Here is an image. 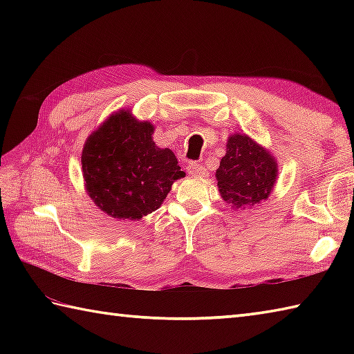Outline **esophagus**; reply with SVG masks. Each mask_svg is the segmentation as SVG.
<instances>
[{"mask_svg": "<svg viewBox=\"0 0 354 354\" xmlns=\"http://www.w3.org/2000/svg\"><path fill=\"white\" fill-rule=\"evenodd\" d=\"M187 170H189L192 176H205V169L198 162H190L187 165Z\"/></svg>", "mask_w": 354, "mask_h": 354, "instance_id": "esophagus-1", "label": "esophagus"}]
</instances>
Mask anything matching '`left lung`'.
Listing matches in <instances>:
<instances>
[{"label": "left lung", "instance_id": "8db88e82", "mask_svg": "<svg viewBox=\"0 0 354 354\" xmlns=\"http://www.w3.org/2000/svg\"><path fill=\"white\" fill-rule=\"evenodd\" d=\"M225 150L227 153L216 170L222 199L237 212L257 207L275 189L278 179L275 156L242 132L230 135Z\"/></svg>", "mask_w": 354, "mask_h": 354}]
</instances>
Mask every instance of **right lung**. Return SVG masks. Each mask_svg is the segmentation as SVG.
<instances>
[{"label":"right lung","mask_w":354,"mask_h":354,"mask_svg":"<svg viewBox=\"0 0 354 354\" xmlns=\"http://www.w3.org/2000/svg\"><path fill=\"white\" fill-rule=\"evenodd\" d=\"M155 126L118 109L86 138L82 150L85 190L104 214L140 221L161 207L185 173L170 149L153 141Z\"/></svg>","instance_id":"obj_1"}]
</instances>
